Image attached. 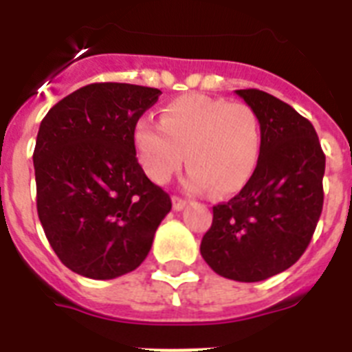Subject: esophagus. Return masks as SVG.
Listing matches in <instances>:
<instances>
[{
  "mask_svg": "<svg viewBox=\"0 0 352 352\" xmlns=\"http://www.w3.org/2000/svg\"><path fill=\"white\" fill-rule=\"evenodd\" d=\"M185 206H186V201H185V199L176 197V195H174V197H173V208H174V210H176V211H182Z\"/></svg>",
  "mask_w": 352,
  "mask_h": 352,
  "instance_id": "esophagus-1",
  "label": "esophagus"
}]
</instances>
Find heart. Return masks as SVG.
<instances>
[{
	"label": "heart",
	"mask_w": 352,
	"mask_h": 352,
	"mask_svg": "<svg viewBox=\"0 0 352 352\" xmlns=\"http://www.w3.org/2000/svg\"><path fill=\"white\" fill-rule=\"evenodd\" d=\"M261 121L241 102L183 95L164 105L160 123L139 121L133 141L146 174L169 182L185 162L186 186L232 195L250 182L261 153Z\"/></svg>",
	"instance_id": "1"
}]
</instances>
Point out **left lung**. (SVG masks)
<instances>
[{
	"label": "left lung",
	"instance_id": "obj_1",
	"mask_svg": "<svg viewBox=\"0 0 352 352\" xmlns=\"http://www.w3.org/2000/svg\"><path fill=\"white\" fill-rule=\"evenodd\" d=\"M261 121V153L250 182L213 206L201 256L220 276L266 280L309 247L322 211L326 157L316 129L285 102L261 89H236Z\"/></svg>",
	"mask_w": 352,
	"mask_h": 352
}]
</instances>
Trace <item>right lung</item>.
Here are the masks:
<instances>
[{"mask_svg":"<svg viewBox=\"0 0 352 352\" xmlns=\"http://www.w3.org/2000/svg\"><path fill=\"white\" fill-rule=\"evenodd\" d=\"M160 89L95 82L45 114L36 135V210L61 263L77 275L111 280L133 272L170 211L135 157L133 132Z\"/></svg>","mask_w":352,"mask_h":352,"instance_id":"add662e5","label":"right lung"}]
</instances>
